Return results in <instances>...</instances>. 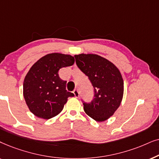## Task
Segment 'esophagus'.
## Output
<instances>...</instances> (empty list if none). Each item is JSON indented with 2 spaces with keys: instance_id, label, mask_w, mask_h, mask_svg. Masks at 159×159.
I'll use <instances>...</instances> for the list:
<instances>
[{
  "instance_id": "1",
  "label": "esophagus",
  "mask_w": 159,
  "mask_h": 159,
  "mask_svg": "<svg viewBox=\"0 0 159 159\" xmlns=\"http://www.w3.org/2000/svg\"><path fill=\"white\" fill-rule=\"evenodd\" d=\"M73 94H74V95H75V97H79V92H78V90L77 89L73 91Z\"/></svg>"
}]
</instances>
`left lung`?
Listing matches in <instances>:
<instances>
[{"mask_svg":"<svg viewBox=\"0 0 159 159\" xmlns=\"http://www.w3.org/2000/svg\"><path fill=\"white\" fill-rule=\"evenodd\" d=\"M75 62L88 76L94 87V99L82 100L84 109L97 121H104L120 106L124 94V81L119 70L106 59L97 54L75 55Z\"/></svg>","mask_w":159,"mask_h":159,"instance_id":"left-lung-1","label":"left lung"}]
</instances>
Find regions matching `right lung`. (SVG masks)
I'll use <instances>...</instances> for the list:
<instances>
[{
    "label": "right lung",
    "instance_id": "right-lung-1",
    "mask_svg": "<svg viewBox=\"0 0 159 159\" xmlns=\"http://www.w3.org/2000/svg\"><path fill=\"white\" fill-rule=\"evenodd\" d=\"M75 59L60 53L46 54L30 69L23 84V94L30 111L37 117L49 119L62 111L73 93L66 90V81L59 76L62 67L73 65Z\"/></svg>",
    "mask_w": 159,
    "mask_h": 159
}]
</instances>
